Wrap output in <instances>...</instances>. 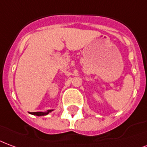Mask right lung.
I'll list each match as a JSON object with an SVG mask.
<instances>
[{
	"instance_id": "right-lung-1",
	"label": "right lung",
	"mask_w": 147,
	"mask_h": 147,
	"mask_svg": "<svg viewBox=\"0 0 147 147\" xmlns=\"http://www.w3.org/2000/svg\"><path fill=\"white\" fill-rule=\"evenodd\" d=\"M53 110H48L47 112H34V113H32V114H34V115H37V116H45V115H47V114H49L50 112H51Z\"/></svg>"
}]
</instances>
